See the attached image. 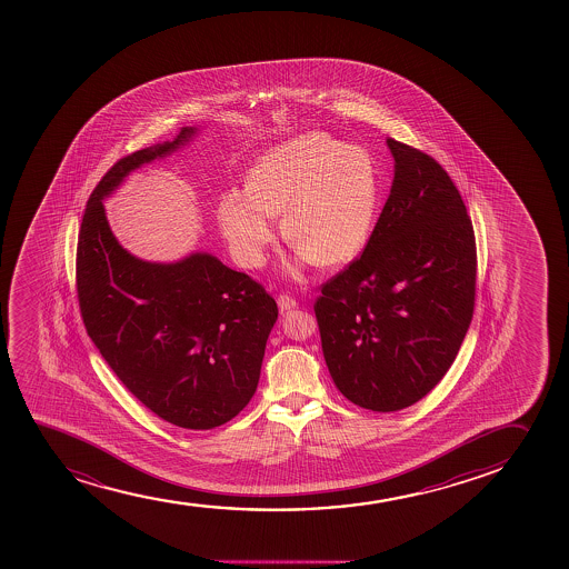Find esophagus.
Masks as SVG:
<instances>
[{"label":"esophagus","mask_w":569,"mask_h":569,"mask_svg":"<svg viewBox=\"0 0 569 569\" xmlns=\"http://www.w3.org/2000/svg\"><path fill=\"white\" fill-rule=\"evenodd\" d=\"M297 307H299V302H297L293 297H289V295H280V297H278V308H280L281 313L295 310Z\"/></svg>","instance_id":"obj_1"}]
</instances>
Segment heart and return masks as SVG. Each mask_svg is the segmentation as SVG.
Here are the masks:
<instances>
[{
    "label": "heart",
    "mask_w": 569,
    "mask_h": 569,
    "mask_svg": "<svg viewBox=\"0 0 569 569\" xmlns=\"http://www.w3.org/2000/svg\"><path fill=\"white\" fill-rule=\"evenodd\" d=\"M382 198V173L367 149L326 132H305L269 149L249 168L246 191L219 197L218 223L230 253L246 269L264 262L274 240L269 218L299 249L297 264H342L371 240Z\"/></svg>",
    "instance_id": "b5f03b06"
}]
</instances>
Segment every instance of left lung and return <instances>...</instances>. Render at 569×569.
<instances>
[{
	"label": "left lung",
	"mask_w": 569,
	"mask_h": 569,
	"mask_svg": "<svg viewBox=\"0 0 569 569\" xmlns=\"http://www.w3.org/2000/svg\"><path fill=\"white\" fill-rule=\"evenodd\" d=\"M371 240L313 305L340 393L375 412L428 396L458 356L475 307L471 219L437 160L401 141Z\"/></svg>",
	"instance_id": "obj_1"
}]
</instances>
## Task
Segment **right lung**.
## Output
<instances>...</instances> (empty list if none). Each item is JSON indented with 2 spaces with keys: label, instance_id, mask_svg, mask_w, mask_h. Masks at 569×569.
<instances>
[{
  "label": "right lung",
  "instance_id": "add662e5",
  "mask_svg": "<svg viewBox=\"0 0 569 569\" xmlns=\"http://www.w3.org/2000/svg\"><path fill=\"white\" fill-rule=\"evenodd\" d=\"M197 132L183 127L172 141L109 168L84 210L77 297L90 339L132 396L178 428L213 429L256 393L276 300L206 251L173 262L132 256L103 208L128 173L172 154Z\"/></svg>",
  "mask_w": 569,
  "mask_h": 569
}]
</instances>
